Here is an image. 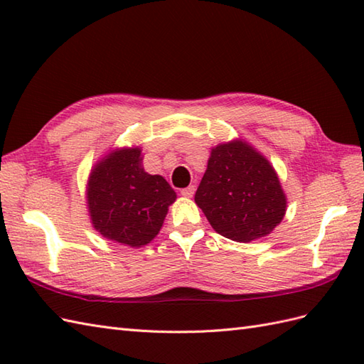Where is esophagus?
<instances>
[{
  "label": "esophagus",
  "instance_id": "esophagus-1",
  "mask_svg": "<svg viewBox=\"0 0 364 364\" xmlns=\"http://www.w3.org/2000/svg\"><path fill=\"white\" fill-rule=\"evenodd\" d=\"M194 192H196V186H188V188H184V189H181V196L183 197H192L194 196Z\"/></svg>",
  "mask_w": 364,
  "mask_h": 364
}]
</instances>
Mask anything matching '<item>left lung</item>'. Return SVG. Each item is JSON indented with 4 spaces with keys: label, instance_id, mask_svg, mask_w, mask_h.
I'll list each match as a JSON object with an SVG mask.
<instances>
[{
    "label": "left lung",
    "instance_id": "1",
    "mask_svg": "<svg viewBox=\"0 0 364 364\" xmlns=\"http://www.w3.org/2000/svg\"><path fill=\"white\" fill-rule=\"evenodd\" d=\"M196 203L219 235L236 242L267 236L286 213V196L274 167L244 141L211 150Z\"/></svg>",
    "mask_w": 364,
    "mask_h": 364
}]
</instances>
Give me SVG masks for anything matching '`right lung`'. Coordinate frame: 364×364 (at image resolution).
<instances>
[{"mask_svg":"<svg viewBox=\"0 0 364 364\" xmlns=\"http://www.w3.org/2000/svg\"><path fill=\"white\" fill-rule=\"evenodd\" d=\"M141 149H120L92 168L87 206L92 225L106 239L129 247L159 233L176 194L161 175L146 173Z\"/></svg>","mask_w":364,"mask_h":364,"instance_id":"right-lung-1","label":"right lung"}]
</instances>
